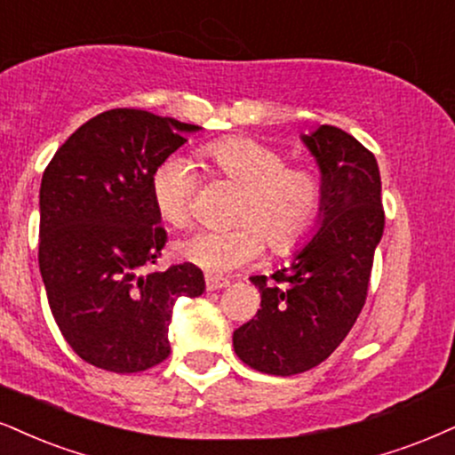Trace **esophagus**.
Listing matches in <instances>:
<instances>
[{"label":"esophagus","instance_id":"obj_1","mask_svg":"<svg viewBox=\"0 0 455 455\" xmlns=\"http://www.w3.org/2000/svg\"><path fill=\"white\" fill-rule=\"evenodd\" d=\"M228 280L226 278H219V276H211V274H206V291H219L223 287H228Z\"/></svg>","mask_w":455,"mask_h":455}]
</instances>
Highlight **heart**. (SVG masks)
<instances>
[{"mask_svg": "<svg viewBox=\"0 0 455 455\" xmlns=\"http://www.w3.org/2000/svg\"><path fill=\"white\" fill-rule=\"evenodd\" d=\"M204 156L221 177L243 188L238 226L202 229L179 244V255L202 270L226 274L259 259L263 246L289 253L312 232L323 209V179L307 166H289L284 156L251 137H228L209 143ZM198 175L183 156H171L151 177V200L164 221L175 228L192 223Z\"/></svg>", "mask_w": 455, "mask_h": 455, "instance_id": "obj_1", "label": "heart"}]
</instances>
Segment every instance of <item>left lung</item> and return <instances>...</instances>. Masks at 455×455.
Listing matches in <instances>:
<instances>
[{
	"label": "left lung",
	"instance_id": "8db88e82",
	"mask_svg": "<svg viewBox=\"0 0 455 455\" xmlns=\"http://www.w3.org/2000/svg\"><path fill=\"white\" fill-rule=\"evenodd\" d=\"M301 141L321 168V226L289 266L270 278L251 276L261 307L234 331L240 361L270 375L304 373L344 341L367 299L384 234L382 179L371 151L327 124Z\"/></svg>",
	"mask_w": 455,
	"mask_h": 455
}]
</instances>
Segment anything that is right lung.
Masks as SVG:
<instances>
[{
    "label": "right lung",
    "instance_id": "right-lung-1",
    "mask_svg": "<svg viewBox=\"0 0 455 455\" xmlns=\"http://www.w3.org/2000/svg\"><path fill=\"white\" fill-rule=\"evenodd\" d=\"M200 126L143 109H109L50 160L39 188V272L67 344L94 367L137 373L171 355L181 295L204 293L194 263L141 274L166 244L151 177Z\"/></svg>",
    "mask_w": 455,
    "mask_h": 455
}]
</instances>
